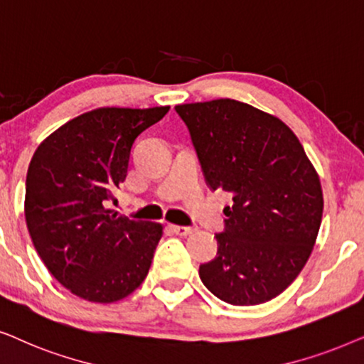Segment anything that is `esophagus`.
Returning a JSON list of instances; mask_svg holds the SVG:
<instances>
[{"label":"esophagus","instance_id":"obj_1","mask_svg":"<svg viewBox=\"0 0 364 364\" xmlns=\"http://www.w3.org/2000/svg\"><path fill=\"white\" fill-rule=\"evenodd\" d=\"M169 230H171L174 235L178 236H188L191 232L196 231L195 226H178V225H169Z\"/></svg>","mask_w":364,"mask_h":364}]
</instances>
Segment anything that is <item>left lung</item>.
Masks as SVG:
<instances>
[{"instance_id":"left-lung-1","label":"left lung","mask_w":364,"mask_h":364,"mask_svg":"<svg viewBox=\"0 0 364 364\" xmlns=\"http://www.w3.org/2000/svg\"><path fill=\"white\" fill-rule=\"evenodd\" d=\"M206 185L232 195L215 259L200 266L203 284L223 301L253 306L296 279L316 241L323 191L291 129L236 100L178 105Z\"/></svg>"}]
</instances>
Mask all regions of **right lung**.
<instances>
[{"label": "right lung", "mask_w": 364, "mask_h": 364, "mask_svg": "<svg viewBox=\"0 0 364 364\" xmlns=\"http://www.w3.org/2000/svg\"><path fill=\"white\" fill-rule=\"evenodd\" d=\"M169 106L98 108L68 121L33 154L24 218L48 271L76 296L113 303L146 278L163 226L106 208L128 174L134 139Z\"/></svg>", "instance_id": "1"}]
</instances>
